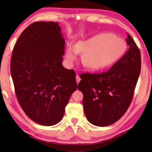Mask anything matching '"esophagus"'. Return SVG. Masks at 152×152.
Wrapping results in <instances>:
<instances>
[{
	"label": "esophagus",
	"instance_id": "esophagus-1",
	"mask_svg": "<svg viewBox=\"0 0 152 152\" xmlns=\"http://www.w3.org/2000/svg\"><path fill=\"white\" fill-rule=\"evenodd\" d=\"M80 80H81V79H80V76L78 75H77V76H76V81H77V83H78L80 82Z\"/></svg>",
	"mask_w": 152,
	"mask_h": 152
}]
</instances>
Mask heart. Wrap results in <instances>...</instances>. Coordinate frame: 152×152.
<instances>
[{
    "instance_id": "1",
    "label": "heart",
    "mask_w": 152,
    "mask_h": 152,
    "mask_svg": "<svg viewBox=\"0 0 152 152\" xmlns=\"http://www.w3.org/2000/svg\"><path fill=\"white\" fill-rule=\"evenodd\" d=\"M126 51L125 42L108 32L95 34L86 40L80 41L73 45H66V57L70 64L83 53L82 63L91 70H102L109 68L121 59Z\"/></svg>"
}]
</instances>
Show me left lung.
I'll list each match as a JSON object with an SVG mask.
<instances>
[{
    "mask_svg": "<svg viewBox=\"0 0 152 152\" xmlns=\"http://www.w3.org/2000/svg\"><path fill=\"white\" fill-rule=\"evenodd\" d=\"M129 49L110 68L99 74H83L78 89L83 93L87 120L98 126L115 123L125 113L133 99L141 68L140 53L129 34Z\"/></svg>",
    "mask_w": 152,
    "mask_h": 152,
    "instance_id": "1",
    "label": "left lung"
}]
</instances>
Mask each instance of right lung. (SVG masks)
Returning <instances> with one entry per match:
<instances>
[{
    "mask_svg": "<svg viewBox=\"0 0 152 152\" xmlns=\"http://www.w3.org/2000/svg\"><path fill=\"white\" fill-rule=\"evenodd\" d=\"M65 39L57 22H35L14 45L10 71L18 103L36 123L61 121L77 88L74 70L62 66Z\"/></svg>",
    "mask_w": 152,
    "mask_h": 152,
    "instance_id": "1",
    "label": "right lung"
}]
</instances>
